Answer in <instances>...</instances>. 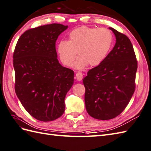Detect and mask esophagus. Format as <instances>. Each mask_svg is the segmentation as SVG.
<instances>
[{"instance_id":"esophagus-1","label":"esophagus","mask_w":151,"mask_h":151,"mask_svg":"<svg viewBox=\"0 0 151 151\" xmlns=\"http://www.w3.org/2000/svg\"><path fill=\"white\" fill-rule=\"evenodd\" d=\"M76 79L78 80V81H81L82 79H83V73L81 72H78L76 73Z\"/></svg>"}]
</instances>
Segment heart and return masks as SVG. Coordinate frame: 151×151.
Masks as SVG:
<instances>
[{
	"mask_svg": "<svg viewBox=\"0 0 151 151\" xmlns=\"http://www.w3.org/2000/svg\"><path fill=\"white\" fill-rule=\"evenodd\" d=\"M112 42L113 35L109 29L81 26L70 32L68 41L59 42L58 52L63 64L68 67L73 65L78 53L74 66L82 69L88 65L96 66L101 64Z\"/></svg>",
	"mask_w": 151,
	"mask_h": 151,
	"instance_id": "heart-1",
	"label": "heart"
}]
</instances>
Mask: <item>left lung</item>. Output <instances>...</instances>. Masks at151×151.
Here are the masks:
<instances>
[{"label":"left lung","instance_id":"1","mask_svg":"<svg viewBox=\"0 0 151 151\" xmlns=\"http://www.w3.org/2000/svg\"><path fill=\"white\" fill-rule=\"evenodd\" d=\"M116 42L101 64L83 79L86 111L92 118H116L128 105L136 88L138 62L128 37L113 28Z\"/></svg>","mask_w":151,"mask_h":151}]
</instances>
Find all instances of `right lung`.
Wrapping results in <instances>:
<instances>
[{
	"instance_id": "add662e5",
	"label": "right lung",
	"mask_w": 151,
	"mask_h": 151,
	"mask_svg": "<svg viewBox=\"0 0 151 151\" xmlns=\"http://www.w3.org/2000/svg\"><path fill=\"white\" fill-rule=\"evenodd\" d=\"M67 28L53 23L26 30L13 52L16 94L26 111L41 122L63 115L73 83V71L61 65L55 49L58 36Z\"/></svg>"
}]
</instances>
